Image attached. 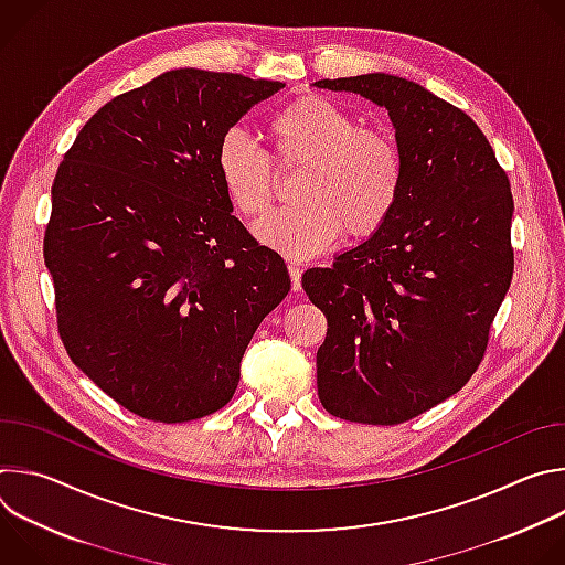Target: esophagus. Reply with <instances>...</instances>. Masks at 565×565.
Returning a JSON list of instances; mask_svg holds the SVG:
<instances>
[{"instance_id":"obj_1","label":"esophagus","mask_w":565,"mask_h":565,"mask_svg":"<svg viewBox=\"0 0 565 565\" xmlns=\"http://www.w3.org/2000/svg\"><path fill=\"white\" fill-rule=\"evenodd\" d=\"M288 273H290V281H292V290L299 292L301 290V268L297 264H288Z\"/></svg>"}]
</instances>
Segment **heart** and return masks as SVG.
Listing matches in <instances>:
<instances>
[{
    "instance_id": "heart-1",
    "label": "heart",
    "mask_w": 565,
    "mask_h": 565,
    "mask_svg": "<svg viewBox=\"0 0 565 565\" xmlns=\"http://www.w3.org/2000/svg\"><path fill=\"white\" fill-rule=\"evenodd\" d=\"M273 160L279 170H299V205L257 225L266 246L288 259L329 250L347 234L366 238L393 214L405 168L395 140L375 127H358L355 116L333 100L306 94L268 120ZM216 174L232 207L262 218L277 199L270 158L241 131H227L216 149Z\"/></svg>"
}]
</instances>
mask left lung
I'll list each match as a JSON object with an SVG mask.
<instances>
[{
    "label": "left lung",
    "mask_w": 565,
    "mask_h": 565,
    "mask_svg": "<svg viewBox=\"0 0 565 565\" xmlns=\"http://www.w3.org/2000/svg\"><path fill=\"white\" fill-rule=\"evenodd\" d=\"M315 87L384 107L405 168L391 218L301 277L329 321L317 395L335 418L399 425L458 393L486 355L514 273L510 181L478 125L412 79L366 73Z\"/></svg>",
    "instance_id": "8db88e82"
}]
</instances>
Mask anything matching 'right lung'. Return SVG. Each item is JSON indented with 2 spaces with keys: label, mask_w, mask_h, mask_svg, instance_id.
Here are the masks:
<instances>
[{
  "label": "right lung",
  "mask_w": 565,
  "mask_h": 565,
  "mask_svg": "<svg viewBox=\"0 0 565 565\" xmlns=\"http://www.w3.org/2000/svg\"><path fill=\"white\" fill-rule=\"evenodd\" d=\"M281 87L166 71L100 107L57 168L44 234L57 331L73 364L140 418L225 407L257 327L290 290L216 174L221 138Z\"/></svg>",
  "instance_id": "right-lung-1"
}]
</instances>
